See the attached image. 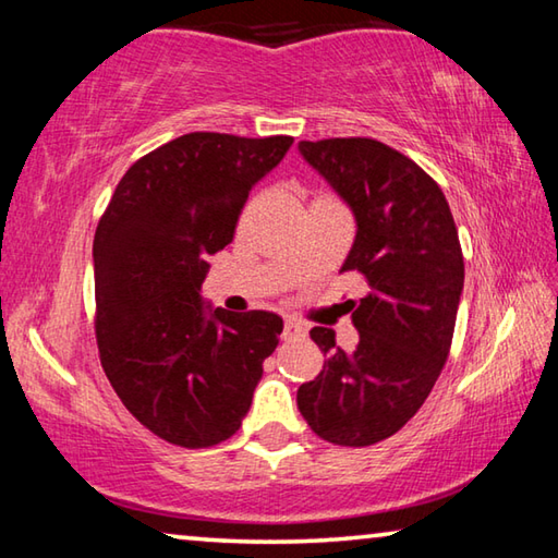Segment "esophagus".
Masks as SVG:
<instances>
[{
    "mask_svg": "<svg viewBox=\"0 0 558 558\" xmlns=\"http://www.w3.org/2000/svg\"><path fill=\"white\" fill-rule=\"evenodd\" d=\"M302 335H305V327L295 323V319H288L286 327H282V339H286V342H295Z\"/></svg>",
    "mask_w": 558,
    "mask_h": 558,
    "instance_id": "obj_1",
    "label": "esophagus"
}]
</instances>
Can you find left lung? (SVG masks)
<instances>
[{
    "instance_id": "left-lung-1",
    "label": "left lung",
    "mask_w": 558,
    "mask_h": 558,
    "mask_svg": "<svg viewBox=\"0 0 558 558\" xmlns=\"http://www.w3.org/2000/svg\"><path fill=\"white\" fill-rule=\"evenodd\" d=\"M298 149L352 209L342 272L369 286L359 305L349 300L354 352L337 347L332 329H310L327 359L298 389V409L327 442L374 446L413 418L448 359L465 280L458 229L440 186L379 140H302Z\"/></svg>"
}]
</instances>
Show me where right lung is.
Masks as SVG:
<instances>
[{
	"label": "right lung",
	"mask_w": 558,
	"mask_h": 558,
	"mask_svg": "<svg viewBox=\"0 0 558 558\" xmlns=\"http://www.w3.org/2000/svg\"><path fill=\"white\" fill-rule=\"evenodd\" d=\"M288 135L189 132L140 157L93 239L100 364L125 409L172 446L211 448L248 413L282 319L202 300L206 258L233 241Z\"/></svg>",
	"instance_id": "obj_1"
}]
</instances>
